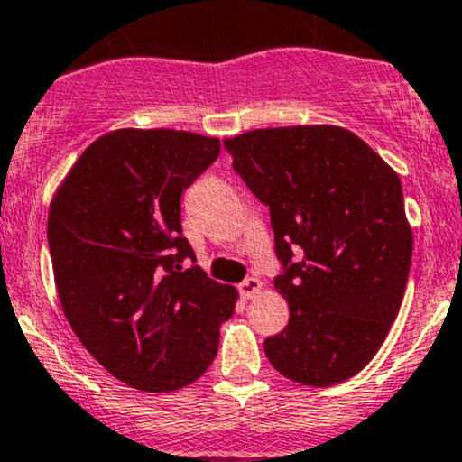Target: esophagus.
<instances>
[{
    "label": "esophagus",
    "mask_w": 462,
    "mask_h": 462,
    "mask_svg": "<svg viewBox=\"0 0 462 462\" xmlns=\"http://www.w3.org/2000/svg\"><path fill=\"white\" fill-rule=\"evenodd\" d=\"M259 291H261V282L257 277H248L245 282L239 283V292L244 300H253V297H257Z\"/></svg>",
    "instance_id": "34e87169"
}]
</instances>
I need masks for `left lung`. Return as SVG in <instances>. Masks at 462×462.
Instances as JSON below:
<instances>
[{
    "mask_svg": "<svg viewBox=\"0 0 462 462\" xmlns=\"http://www.w3.org/2000/svg\"><path fill=\"white\" fill-rule=\"evenodd\" d=\"M223 147L270 208L283 263L274 291L291 318L263 342L270 365L306 386L360 374L398 318L411 265L395 170L337 125L253 129Z\"/></svg>",
    "mask_w": 462,
    "mask_h": 462,
    "instance_id": "1",
    "label": "left lung"
}]
</instances>
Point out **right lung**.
Instances as JSON below:
<instances>
[{
	"instance_id": "1",
	"label": "right lung",
	"mask_w": 462,
	"mask_h": 462,
	"mask_svg": "<svg viewBox=\"0 0 462 462\" xmlns=\"http://www.w3.org/2000/svg\"><path fill=\"white\" fill-rule=\"evenodd\" d=\"M221 141L176 129H116L80 153L49 208L60 304L82 346L147 393L197 382L235 313V286L209 279L180 227V194Z\"/></svg>"
}]
</instances>
